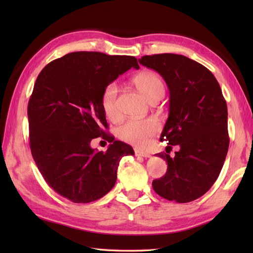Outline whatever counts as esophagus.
I'll list each match as a JSON object with an SVG mask.
<instances>
[{
    "label": "esophagus",
    "mask_w": 253,
    "mask_h": 253,
    "mask_svg": "<svg viewBox=\"0 0 253 253\" xmlns=\"http://www.w3.org/2000/svg\"><path fill=\"white\" fill-rule=\"evenodd\" d=\"M135 154H136V157H142V158H150V157H151L150 153L139 151V150H135Z\"/></svg>",
    "instance_id": "1"
}]
</instances>
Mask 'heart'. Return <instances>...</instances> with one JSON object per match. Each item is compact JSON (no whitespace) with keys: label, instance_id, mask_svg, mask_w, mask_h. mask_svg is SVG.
<instances>
[{"label":"heart","instance_id":"b5f03b06","mask_svg":"<svg viewBox=\"0 0 253 253\" xmlns=\"http://www.w3.org/2000/svg\"><path fill=\"white\" fill-rule=\"evenodd\" d=\"M133 84L150 102L160 100L164 94V84L160 75L152 71H144L133 78ZM118 84L115 82L107 84L101 94V106L105 116L111 121L120 117L117 104ZM159 123L153 118L141 121H128L118 128L117 133L123 141L139 149L147 148L159 132Z\"/></svg>","mask_w":253,"mask_h":253}]
</instances>
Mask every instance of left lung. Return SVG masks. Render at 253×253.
I'll use <instances>...</instances> for the list:
<instances>
[{
  "label": "left lung",
  "mask_w": 253,
  "mask_h": 253,
  "mask_svg": "<svg viewBox=\"0 0 253 253\" xmlns=\"http://www.w3.org/2000/svg\"><path fill=\"white\" fill-rule=\"evenodd\" d=\"M139 63L154 69L169 90V115L161 140L169 143L166 174L152 181L154 191L169 201L186 203L203 196L216 181L226 159L229 137L227 105L221 87L207 67L184 55H146ZM171 145L180 151L171 158Z\"/></svg>",
  "instance_id": "obj_1"
}]
</instances>
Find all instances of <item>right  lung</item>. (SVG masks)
Wrapping results in <instances>:
<instances>
[{
	"instance_id": "add662e5",
	"label": "right lung",
	"mask_w": 253,
	"mask_h": 253,
	"mask_svg": "<svg viewBox=\"0 0 253 253\" xmlns=\"http://www.w3.org/2000/svg\"><path fill=\"white\" fill-rule=\"evenodd\" d=\"M131 67L139 68L133 56L74 52L47 64L36 80L27 111L32 158L47 185L72 202L105 196L122 158L133 155L129 144L118 140L105 152L90 147L93 138L112 139L103 130L101 94Z\"/></svg>"
}]
</instances>
